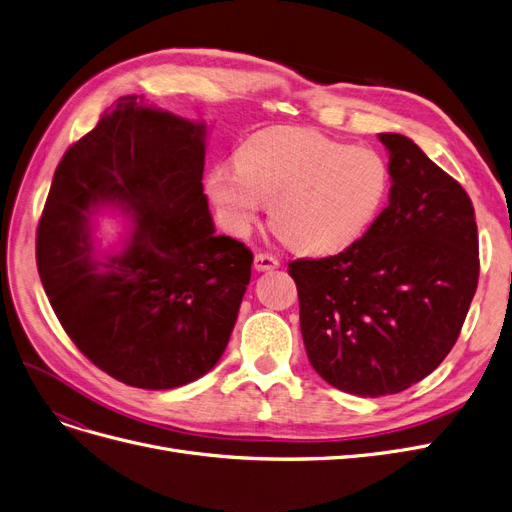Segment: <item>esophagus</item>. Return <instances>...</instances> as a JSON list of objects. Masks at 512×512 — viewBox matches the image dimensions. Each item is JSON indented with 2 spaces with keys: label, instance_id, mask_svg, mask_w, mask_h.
<instances>
[{
  "label": "esophagus",
  "instance_id": "34e87169",
  "mask_svg": "<svg viewBox=\"0 0 512 512\" xmlns=\"http://www.w3.org/2000/svg\"><path fill=\"white\" fill-rule=\"evenodd\" d=\"M279 267V260L273 254H256L254 256V269L256 271H273Z\"/></svg>",
  "mask_w": 512,
  "mask_h": 512
}]
</instances>
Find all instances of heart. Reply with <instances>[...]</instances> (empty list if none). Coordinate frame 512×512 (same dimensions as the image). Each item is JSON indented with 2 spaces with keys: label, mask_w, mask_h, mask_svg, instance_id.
I'll list each match as a JSON object with an SVG mask.
<instances>
[{
  "label": "heart",
  "mask_w": 512,
  "mask_h": 512,
  "mask_svg": "<svg viewBox=\"0 0 512 512\" xmlns=\"http://www.w3.org/2000/svg\"><path fill=\"white\" fill-rule=\"evenodd\" d=\"M391 172L372 149L351 147L304 128H269L235 153V168L216 166L206 191L235 233L250 231L262 203L277 233L302 254H336L380 214Z\"/></svg>",
  "instance_id": "b5f03b06"
}]
</instances>
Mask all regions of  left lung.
<instances>
[{
  "mask_svg": "<svg viewBox=\"0 0 512 512\" xmlns=\"http://www.w3.org/2000/svg\"><path fill=\"white\" fill-rule=\"evenodd\" d=\"M391 193L361 239L290 262L315 372L344 393L395 395L452 351L479 281L473 203L414 140L378 134Z\"/></svg>",
  "mask_w": 512,
  "mask_h": 512,
  "instance_id": "8db88e82",
  "label": "left lung"
}]
</instances>
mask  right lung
Here are the masks:
<instances>
[{"label":"right lung","mask_w":512,"mask_h":512,"mask_svg":"<svg viewBox=\"0 0 512 512\" xmlns=\"http://www.w3.org/2000/svg\"><path fill=\"white\" fill-rule=\"evenodd\" d=\"M206 124L121 96L60 159L37 229V269L77 349L115 380L166 391L227 349L252 277L245 243L216 235L203 195ZM133 222L125 250L93 258L91 216Z\"/></svg>","instance_id":"right-lung-1"}]
</instances>
